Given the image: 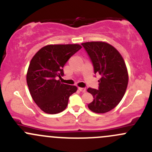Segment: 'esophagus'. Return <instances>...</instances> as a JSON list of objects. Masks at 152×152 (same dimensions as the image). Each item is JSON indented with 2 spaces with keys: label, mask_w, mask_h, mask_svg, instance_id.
<instances>
[{
  "label": "esophagus",
  "mask_w": 152,
  "mask_h": 152,
  "mask_svg": "<svg viewBox=\"0 0 152 152\" xmlns=\"http://www.w3.org/2000/svg\"><path fill=\"white\" fill-rule=\"evenodd\" d=\"M79 90H80L81 92H82V93H85L86 92V89L84 88V87H79Z\"/></svg>",
  "instance_id": "esophagus-1"
}]
</instances>
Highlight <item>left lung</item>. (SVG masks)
<instances>
[{
  "mask_svg": "<svg viewBox=\"0 0 152 152\" xmlns=\"http://www.w3.org/2000/svg\"><path fill=\"white\" fill-rule=\"evenodd\" d=\"M90 56L94 73L102 76L99 89L88 88L94 100L88 108L96 113H105L114 109L125 94L129 76L121 53L113 45L105 42L82 43Z\"/></svg>",
  "mask_w": 152,
  "mask_h": 152,
  "instance_id": "obj_1",
  "label": "left lung"
}]
</instances>
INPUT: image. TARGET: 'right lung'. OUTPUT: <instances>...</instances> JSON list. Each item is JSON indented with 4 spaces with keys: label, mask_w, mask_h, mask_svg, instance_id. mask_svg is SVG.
I'll return each mask as SVG.
<instances>
[{
    "label": "right lung",
    "mask_w": 152,
    "mask_h": 152,
    "mask_svg": "<svg viewBox=\"0 0 152 152\" xmlns=\"http://www.w3.org/2000/svg\"><path fill=\"white\" fill-rule=\"evenodd\" d=\"M82 48L79 44L48 45L39 49L31 60L26 75L29 92L37 105L45 113L56 114L65 110L76 86L61 82L62 67Z\"/></svg>",
    "instance_id": "1"
}]
</instances>
